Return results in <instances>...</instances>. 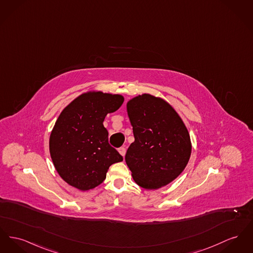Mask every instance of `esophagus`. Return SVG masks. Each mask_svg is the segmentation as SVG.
Wrapping results in <instances>:
<instances>
[{"instance_id":"34e87169","label":"esophagus","mask_w":253,"mask_h":253,"mask_svg":"<svg viewBox=\"0 0 253 253\" xmlns=\"http://www.w3.org/2000/svg\"><path fill=\"white\" fill-rule=\"evenodd\" d=\"M119 154L122 156V157H124L125 156V154H126V149L125 147H120L119 149Z\"/></svg>"}]
</instances>
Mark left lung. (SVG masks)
I'll list each match as a JSON object with an SVG mask.
<instances>
[{
  "label": "left lung",
  "instance_id": "8db88e82",
  "mask_svg": "<svg viewBox=\"0 0 253 253\" xmlns=\"http://www.w3.org/2000/svg\"><path fill=\"white\" fill-rule=\"evenodd\" d=\"M127 114L134 141L125 156L134 182L159 189L178 178L191 156L188 130L176 110L164 98L142 93L130 99Z\"/></svg>",
  "mask_w": 253,
  "mask_h": 253
}]
</instances>
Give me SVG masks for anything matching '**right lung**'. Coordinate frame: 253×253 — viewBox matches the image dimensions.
Here are the masks:
<instances>
[{
    "mask_svg": "<svg viewBox=\"0 0 253 253\" xmlns=\"http://www.w3.org/2000/svg\"><path fill=\"white\" fill-rule=\"evenodd\" d=\"M121 94L89 90L67 105L49 135L53 165L68 184L88 191L102 183L112 164L123 158L108 142L103 125L108 114L119 110Z\"/></svg>",
    "mask_w": 253,
    "mask_h": 253,
    "instance_id": "right-lung-1",
    "label": "right lung"
}]
</instances>
